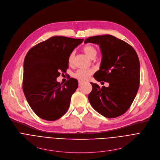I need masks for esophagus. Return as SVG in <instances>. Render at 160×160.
<instances>
[{
	"instance_id": "34e87169",
	"label": "esophagus",
	"mask_w": 160,
	"mask_h": 160,
	"mask_svg": "<svg viewBox=\"0 0 160 160\" xmlns=\"http://www.w3.org/2000/svg\"><path fill=\"white\" fill-rule=\"evenodd\" d=\"M78 83H79V86H81V85L83 84V82H81V81H79V82H78Z\"/></svg>"
}]
</instances>
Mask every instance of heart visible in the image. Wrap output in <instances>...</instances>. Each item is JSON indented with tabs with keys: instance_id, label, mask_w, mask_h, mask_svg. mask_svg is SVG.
Masks as SVG:
<instances>
[{
	"instance_id": "heart-1",
	"label": "heart",
	"mask_w": 160,
	"mask_h": 160,
	"mask_svg": "<svg viewBox=\"0 0 160 160\" xmlns=\"http://www.w3.org/2000/svg\"><path fill=\"white\" fill-rule=\"evenodd\" d=\"M83 51L85 54L90 59H94L97 54L98 51L97 49L90 45H87L83 48ZM74 57H75V52H72L68 56V62L70 66H72L74 62ZM93 70H78L73 75V77L81 82H85L87 80L90 76L92 74Z\"/></svg>"
}]
</instances>
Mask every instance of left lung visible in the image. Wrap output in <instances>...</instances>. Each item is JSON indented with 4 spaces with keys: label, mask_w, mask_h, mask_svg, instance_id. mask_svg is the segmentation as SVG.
<instances>
[{
    "label": "left lung",
    "mask_w": 160,
    "mask_h": 160,
    "mask_svg": "<svg viewBox=\"0 0 160 160\" xmlns=\"http://www.w3.org/2000/svg\"><path fill=\"white\" fill-rule=\"evenodd\" d=\"M84 43L99 45L102 60L94 77L109 84L108 87L101 88L97 83H90L92 90L88 99L91 106L106 118L121 116L130 107L139 87L138 54L128 43L110 35L90 37Z\"/></svg>",
    "instance_id": "1"
}]
</instances>
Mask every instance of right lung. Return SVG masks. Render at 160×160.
<instances>
[{"label": "right lung", "mask_w": 160, "mask_h": 160, "mask_svg": "<svg viewBox=\"0 0 160 160\" xmlns=\"http://www.w3.org/2000/svg\"><path fill=\"white\" fill-rule=\"evenodd\" d=\"M83 40L55 36L37 44L27 54L22 90L30 108L40 118L56 120L69 108L78 82L70 78L62 85L56 78L60 72H66L68 56Z\"/></svg>", "instance_id": "add662e5"}]
</instances>
